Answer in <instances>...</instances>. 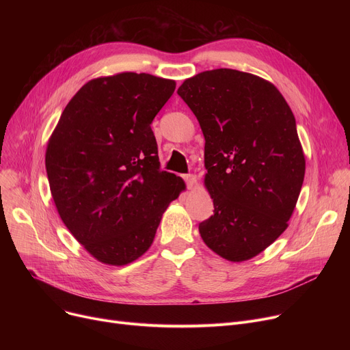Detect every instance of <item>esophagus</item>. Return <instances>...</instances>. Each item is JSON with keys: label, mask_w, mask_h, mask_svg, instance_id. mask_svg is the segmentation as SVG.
Instances as JSON below:
<instances>
[{"label": "esophagus", "mask_w": 350, "mask_h": 350, "mask_svg": "<svg viewBox=\"0 0 350 350\" xmlns=\"http://www.w3.org/2000/svg\"><path fill=\"white\" fill-rule=\"evenodd\" d=\"M183 178H185V181H186V185H187V187L189 189H191L193 186H194V183H196V176L194 174H185L183 176Z\"/></svg>", "instance_id": "1"}]
</instances>
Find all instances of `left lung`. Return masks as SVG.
<instances>
[{
	"instance_id": "left-lung-1",
	"label": "left lung",
	"mask_w": 350,
	"mask_h": 350,
	"mask_svg": "<svg viewBox=\"0 0 350 350\" xmlns=\"http://www.w3.org/2000/svg\"><path fill=\"white\" fill-rule=\"evenodd\" d=\"M203 131L214 214L198 224L223 258L258 255L286 230L305 176L297 122L280 90L235 69H213L177 90Z\"/></svg>"
}]
</instances>
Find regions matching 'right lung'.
Segmentation results:
<instances>
[{
    "instance_id": "right-lung-1",
    "label": "right lung",
    "mask_w": 350,
    "mask_h": 350,
    "mask_svg": "<svg viewBox=\"0 0 350 350\" xmlns=\"http://www.w3.org/2000/svg\"><path fill=\"white\" fill-rule=\"evenodd\" d=\"M176 82L123 72L85 83L48 142L45 167L64 224L103 264L126 265L152 245L185 181L160 170L152 122Z\"/></svg>"
}]
</instances>
